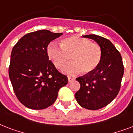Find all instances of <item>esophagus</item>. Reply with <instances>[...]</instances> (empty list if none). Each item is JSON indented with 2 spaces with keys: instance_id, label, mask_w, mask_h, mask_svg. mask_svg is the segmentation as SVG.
Wrapping results in <instances>:
<instances>
[{
  "instance_id": "obj_1",
  "label": "esophagus",
  "mask_w": 133,
  "mask_h": 133,
  "mask_svg": "<svg viewBox=\"0 0 133 133\" xmlns=\"http://www.w3.org/2000/svg\"><path fill=\"white\" fill-rule=\"evenodd\" d=\"M73 79H74V78H72V77H68V82H71V81H72Z\"/></svg>"
}]
</instances>
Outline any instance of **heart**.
I'll list each match as a JSON object with an SVG mask.
<instances>
[{"mask_svg":"<svg viewBox=\"0 0 133 133\" xmlns=\"http://www.w3.org/2000/svg\"><path fill=\"white\" fill-rule=\"evenodd\" d=\"M47 56L56 68L62 69L64 74L74 75L81 72L90 75L94 72L102 59L103 50L99 44L92 43L81 36H70L62 40L61 45L50 42L47 46Z\"/></svg>","mask_w":133,"mask_h":133,"instance_id":"1","label":"heart"}]
</instances>
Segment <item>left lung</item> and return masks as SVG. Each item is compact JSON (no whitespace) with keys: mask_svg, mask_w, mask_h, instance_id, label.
<instances>
[{"mask_svg":"<svg viewBox=\"0 0 133 133\" xmlns=\"http://www.w3.org/2000/svg\"><path fill=\"white\" fill-rule=\"evenodd\" d=\"M83 36L96 41L103 50L97 70L90 75L77 78L81 87L75 93L76 100L81 107L95 110L106 106L117 97L124 68L119 52L108 39L95 34Z\"/></svg>","mask_w":133,"mask_h":133,"instance_id":"1","label":"left lung"}]
</instances>
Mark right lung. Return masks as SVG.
Segmentation results:
<instances>
[{
    "instance_id": "obj_1",
    "label": "right lung",
    "mask_w": 133,
    "mask_h": 133,
    "mask_svg": "<svg viewBox=\"0 0 133 133\" xmlns=\"http://www.w3.org/2000/svg\"><path fill=\"white\" fill-rule=\"evenodd\" d=\"M63 33L38 30L23 36L11 53L9 77L16 96L33 110L45 109L56 101L61 88L68 83L47 56V46Z\"/></svg>"
}]
</instances>
